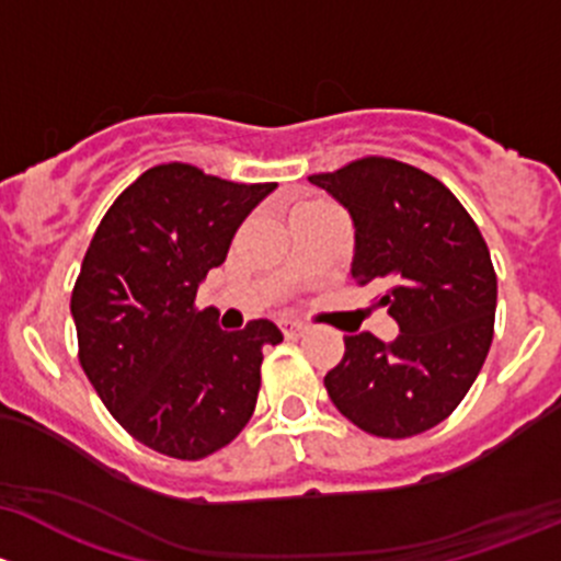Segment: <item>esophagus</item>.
I'll list each match as a JSON object with an SVG mask.
<instances>
[{"instance_id": "esophagus-1", "label": "esophagus", "mask_w": 561, "mask_h": 561, "mask_svg": "<svg viewBox=\"0 0 561 561\" xmlns=\"http://www.w3.org/2000/svg\"><path fill=\"white\" fill-rule=\"evenodd\" d=\"M280 329H283V334H286L288 340H294V337H299V334H305V323L302 321H291V319H286V321H280Z\"/></svg>"}]
</instances>
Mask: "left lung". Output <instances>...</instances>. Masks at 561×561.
Returning a JSON list of instances; mask_svg holds the SVG:
<instances>
[{
    "mask_svg": "<svg viewBox=\"0 0 561 561\" xmlns=\"http://www.w3.org/2000/svg\"><path fill=\"white\" fill-rule=\"evenodd\" d=\"M354 221L351 278L380 288L400 334L345 337L323 386L334 408L378 437L440 424L465 400L494 334L496 275L470 213L426 172L362 159L310 178Z\"/></svg>",
    "mask_w": 561,
    "mask_h": 561,
    "instance_id": "obj_1",
    "label": "left lung"
}]
</instances>
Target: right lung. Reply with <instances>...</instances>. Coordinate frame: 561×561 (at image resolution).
Returning <instances> with one entry per match:
<instances>
[{
	"instance_id": "1",
	"label": "right lung",
	"mask_w": 561,
	"mask_h": 561,
	"mask_svg": "<svg viewBox=\"0 0 561 561\" xmlns=\"http://www.w3.org/2000/svg\"><path fill=\"white\" fill-rule=\"evenodd\" d=\"M278 183H229L192 164L142 172L105 213L75 283L80 365L142 446L202 459L240 435L256 408L270 319L238 332L194 299L234 232Z\"/></svg>"
}]
</instances>
